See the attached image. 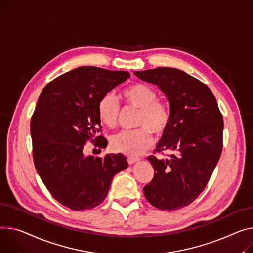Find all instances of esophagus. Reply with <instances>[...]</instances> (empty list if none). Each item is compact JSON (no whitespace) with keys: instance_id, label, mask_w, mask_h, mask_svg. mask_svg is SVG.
<instances>
[{"instance_id":"esophagus-1","label":"esophagus","mask_w":253,"mask_h":253,"mask_svg":"<svg viewBox=\"0 0 253 253\" xmlns=\"http://www.w3.org/2000/svg\"><path fill=\"white\" fill-rule=\"evenodd\" d=\"M138 161H139V159H138V158H135V157H128V158H127V162H128L129 165H132V164L136 163V162H138Z\"/></svg>"}]
</instances>
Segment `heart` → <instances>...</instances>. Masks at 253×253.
Returning <instances> with one entry per match:
<instances>
[{
  "mask_svg": "<svg viewBox=\"0 0 253 253\" xmlns=\"http://www.w3.org/2000/svg\"><path fill=\"white\" fill-rule=\"evenodd\" d=\"M122 98L128 106L139 109L135 130L121 131L111 139V147L116 153L138 156L153 144V131L164 134L171 122V112L163 100L158 99L155 88L143 83H135L122 91ZM99 120L108 127H115L119 119V105L112 93H106L97 105Z\"/></svg>",
  "mask_w": 253,
  "mask_h": 253,
  "instance_id": "obj_1",
  "label": "heart"
}]
</instances>
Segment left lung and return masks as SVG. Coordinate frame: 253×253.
Instances as JSON below:
<instances>
[{"label":"left lung","instance_id":"1","mask_svg":"<svg viewBox=\"0 0 253 253\" xmlns=\"http://www.w3.org/2000/svg\"><path fill=\"white\" fill-rule=\"evenodd\" d=\"M134 74L158 85L170 103L171 122L155 151L168 158L147 157L155 175L143 193L154 207L173 211L193 203L208 185L223 149V115L206 84L181 70L160 67Z\"/></svg>","mask_w":253,"mask_h":253}]
</instances>
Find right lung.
Masks as SVG:
<instances>
[{"mask_svg": "<svg viewBox=\"0 0 253 253\" xmlns=\"http://www.w3.org/2000/svg\"><path fill=\"white\" fill-rule=\"evenodd\" d=\"M130 77L126 71L83 66L64 73L42 89L31 116L32 157L46 189L73 211L106 198L113 177L128 167L120 155H84L89 141L105 148L97 105L103 95Z\"/></svg>", "mask_w": 253, "mask_h": 253, "instance_id": "1", "label": "right lung"}]
</instances>
